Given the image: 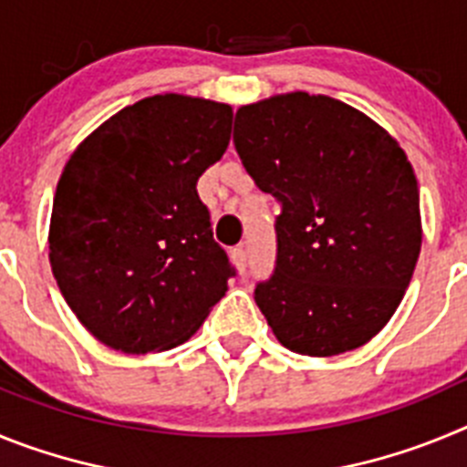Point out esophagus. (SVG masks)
Returning <instances> with one entry per match:
<instances>
[{
	"label": "esophagus",
	"instance_id": "obj_1",
	"mask_svg": "<svg viewBox=\"0 0 467 467\" xmlns=\"http://www.w3.org/2000/svg\"><path fill=\"white\" fill-rule=\"evenodd\" d=\"M231 259H234V264H236L238 271H245L247 266V250L245 245H236L234 250H231Z\"/></svg>",
	"mask_w": 467,
	"mask_h": 467
}]
</instances>
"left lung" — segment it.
<instances>
[{"mask_svg": "<svg viewBox=\"0 0 467 467\" xmlns=\"http://www.w3.org/2000/svg\"><path fill=\"white\" fill-rule=\"evenodd\" d=\"M234 144L280 205L274 274L254 287L275 339L316 358L367 344L420 253L419 184L400 144L362 111L308 93L241 107Z\"/></svg>", "mask_w": 467, "mask_h": 467, "instance_id": "1", "label": "left lung"}]
</instances>
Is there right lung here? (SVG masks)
I'll return each mask as SVG.
<instances>
[{
    "label": "right lung",
    "mask_w": 467,
    "mask_h": 467,
    "mask_svg": "<svg viewBox=\"0 0 467 467\" xmlns=\"http://www.w3.org/2000/svg\"><path fill=\"white\" fill-rule=\"evenodd\" d=\"M231 119L222 102L154 95L69 156L53 198V275L74 316L109 348L182 344L236 275L196 192L229 147Z\"/></svg>",
    "instance_id": "add662e5"
}]
</instances>
